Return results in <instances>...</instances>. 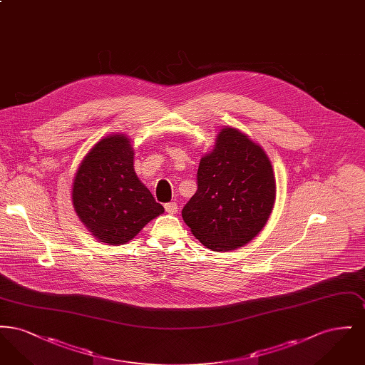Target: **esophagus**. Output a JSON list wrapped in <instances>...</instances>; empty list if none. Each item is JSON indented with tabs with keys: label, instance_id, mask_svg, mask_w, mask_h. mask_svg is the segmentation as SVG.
Here are the masks:
<instances>
[{
	"label": "esophagus",
	"instance_id": "34e87169",
	"mask_svg": "<svg viewBox=\"0 0 365 365\" xmlns=\"http://www.w3.org/2000/svg\"><path fill=\"white\" fill-rule=\"evenodd\" d=\"M164 208H165V210L168 212V213H176L178 212V204L176 202H167L165 205H164Z\"/></svg>",
	"mask_w": 365,
	"mask_h": 365
}]
</instances>
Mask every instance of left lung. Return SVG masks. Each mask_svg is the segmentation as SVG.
Returning <instances> with one entry per match:
<instances>
[{"label": "left lung", "instance_id": "1", "mask_svg": "<svg viewBox=\"0 0 365 365\" xmlns=\"http://www.w3.org/2000/svg\"><path fill=\"white\" fill-rule=\"evenodd\" d=\"M275 176L265 152L235 128H223L200 161L197 191L182 209L192 235L215 252L250 242L275 202Z\"/></svg>", "mask_w": 365, "mask_h": 365}]
</instances>
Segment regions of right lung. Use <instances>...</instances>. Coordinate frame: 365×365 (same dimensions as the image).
<instances>
[{
	"label": "right lung",
	"mask_w": 365,
	"mask_h": 365,
	"mask_svg": "<svg viewBox=\"0 0 365 365\" xmlns=\"http://www.w3.org/2000/svg\"><path fill=\"white\" fill-rule=\"evenodd\" d=\"M72 202L79 219L101 242L131 241L164 212L134 171L125 135H110L87 153L73 179Z\"/></svg>",
	"instance_id": "add662e5"
}]
</instances>
